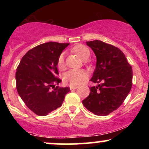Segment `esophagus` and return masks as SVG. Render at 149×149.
I'll return each mask as SVG.
<instances>
[{
	"instance_id": "34e87169",
	"label": "esophagus",
	"mask_w": 149,
	"mask_h": 149,
	"mask_svg": "<svg viewBox=\"0 0 149 149\" xmlns=\"http://www.w3.org/2000/svg\"><path fill=\"white\" fill-rule=\"evenodd\" d=\"M78 88V86H70V90H75V89Z\"/></svg>"
}]
</instances>
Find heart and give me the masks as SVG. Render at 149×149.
Instances as JSON below:
<instances>
[{
	"mask_svg": "<svg viewBox=\"0 0 149 149\" xmlns=\"http://www.w3.org/2000/svg\"><path fill=\"white\" fill-rule=\"evenodd\" d=\"M72 50L76 53L83 61L87 60L90 55V49L86 46L77 45L73 47ZM57 66L59 69L63 70L65 68L64 53H61L57 60ZM88 78V73L83 69H71L64 75V82L71 86H78L83 83Z\"/></svg>",
	"mask_w": 149,
	"mask_h": 149,
	"instance_id": "b5f03b06",
	"label": "heart"
}]
</instances>
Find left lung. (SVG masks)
Returning <instances> with one entry per match:
<instances>
[{
  "instance_id": "8db88e82",
  "label": "left lung",
  "mask_w": 149,
  "mask_h": 149,
  "mask_svg": "<svg viewBox=\"0 0 149 149\" xmlns=\"http://www.w3.org/2000/svg\"><path fill=\"white\" fill-rule=\"evenodd\" d=\"M97 57L96 69L90 88L83 100L84 107L97 116H107L123 103L132 85V69L124 53L117 47L95 40L86 42Z\"/></svg>"
}]
</instances>
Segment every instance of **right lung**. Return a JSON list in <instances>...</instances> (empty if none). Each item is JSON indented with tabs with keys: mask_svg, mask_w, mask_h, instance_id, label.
<instances>
[{
	"mask_svg": "<svg viewBox=\"0 0 149 149\" xmlns=\"http://www.w3.org/2000/svg\"><path fill=\"white\" fill-rule=\"evenodd\" d=\"M69 43L48 42L29 50L17 68V90L26 107L38 116H43L62 105L70 88L56 86L57 60ZM53 89L51 90V88Z\"/></svg>",
	"mask_w": 149,
	"mask_h": 149,
	"instance_id": "obj_1",
	"label": "right lung"
}]
</instances>
